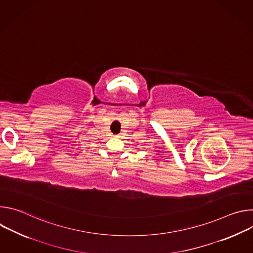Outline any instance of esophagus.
Wrapping results in <instances>:
<instances>
[{"instance_id": "34e87169", "label": "esophagus", "mask_w": 253, "mask_h": 253, "mask_svg": "<svg viewBox=\"0 0 253 253\" xmlns=\"http://www.w3.org/2000/svg\"><path fill=\"white\" fill-rule=\"evenodd\" d=\"M115 137H116V138H121V136H120V135H116Z\"/></svg>"}]
</instances>
